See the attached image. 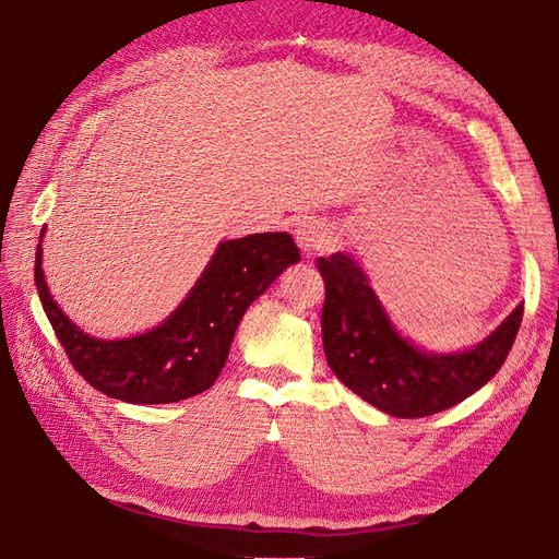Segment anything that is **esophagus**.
Segmentation results:
<instances>
[{"mask_svg": "<svg viewBox=\"0 0 559 559\" xmlns=\"http://www.w3.org/2000/svg\"><path fill=\"white\" fill-rule=\"evenodd\" d=\"M295 240H297V245H300V250L305 254H319V252L331 248L333 236H331L329 226L321 224L319 218H305L302 224H297Z\"/></svg>", "mask_w": 559, "mask_h": 559, "instance_id": "esophagus-1", "label": "esophagus"}]
</instances>
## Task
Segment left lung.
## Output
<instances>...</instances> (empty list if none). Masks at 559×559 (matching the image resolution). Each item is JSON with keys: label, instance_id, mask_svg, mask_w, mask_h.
Listing matches in <instances>:
<instances>
[{"label": "left lung", "instance_id": "obj_1", "mask_svg": "<svg viewBox=\"0 0 559 559\" xmlns=\"http://www.w3.org/2000/svg\"><path fill=\"white\" fill-rule=\"evenodd\" d=\"M317 266L326 285L321 338L329 367L349 391L391 417H431L476 393L504 365L522 326L524 302L466 353H424L393 329L353 257H319Z\"/></svg>", "mask_w": 559, "mask_h": 559}]
</instances>
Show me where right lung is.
I'll return each instance as SVG.
<instances>
[{"instance_id": "right-lung-1", "label": "right lung", "mask_w": 559, "mask_h": 559, "mask_svg": "<svg viewBox=\"0 0 559 559\" xmlns=\"http://www.w3.org/2000/svg\"><path fill=\"white\" fill-rule=\"evenodd\" d=\"M297 259L300 250L288 233H254L221 242L174 314L162 326L123 341L90 338L69 321L49 295L40 245L35 285L63 353L90 385L133 405H166L214 385L242 314Z\"/></svg>"}]
</instances>
